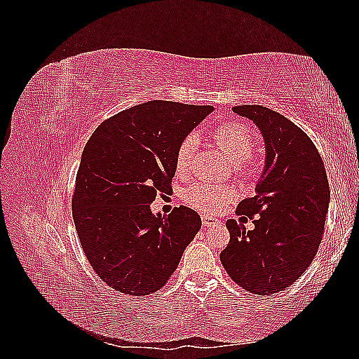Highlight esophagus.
<instances>
[{"label":"esophagus","mask_w":359,"mask_h":359,"mask_svg":"<svg viewBox=\"0 0 359 359\" xmlns=\"http://www.w3.org/2000/svg\"><path fill=\"white\" fill-rule=\"evenodd\" d=\"M219 224V220L217 219H212V217H210V215H202V226L205 227V229H210V227H214V226H217Z\"/></svg>","instance_id":"1"}]
</instances>
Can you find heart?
I'll list each match as a JSON object with an SVG mask.
<instances>
[{"mask_svg":"<svg viewBox=\"0 0 359 359\" xmlns=\"http://www.w3.org/2000/svg\"><path fill=\"white\" fill-rule=\"evenodd\" d=\"M215 144L222 148L223 153L233 163H238L236 168L245 170V163L253 154V137L248 130L240 124L226 123L217 127L212 132ZM196 147V137L193 135L186 136L177 149L175 154V170L178 175H187L190 170L191 157ZM233 198V191L226 186H211L205 182H194L182 193V199L193 208L203 212H214L222 210L226 203Z\"/></svg>","mask_w":359,"mask_h":359,"instance_id":"obj_1","label":"heart"}]
</instances>
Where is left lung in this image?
I'll return each instance as SVG.
<instances>
[{"label":"left lung","instance_id":"obj_1","mask_svg":"<svg viewBox=\"0 0 359 359\" xmlns=\"http://www.w3.org/2000/svg\"><path fill=\"white\" fill-rule=\"evenodd\" d=\"M232 111L257 126L265 142V168L256 196L236 214L255 229L227 220L231 240L220 260L235 283L256 295H273L306 273L318 253L330 206V184L319 151L290 119L259 104Z\"/></svg>","mask_w":359,"mask_h":359}]
</instances>
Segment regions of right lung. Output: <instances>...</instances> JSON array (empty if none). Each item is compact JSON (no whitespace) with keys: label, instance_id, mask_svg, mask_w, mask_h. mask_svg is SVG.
<instances>
[{"label":"right lung","instance_id":"1","mask_svg":"<svg viewBox=\"0 0 359 359\" xmlns=\"http://www.w3.org/2000/svg\"><path fill=\"white\" fill-rule=\"evenodd\" d=\"M212 106L151 100L106 119L85 145L72 201L73 222L93 269L107 286L148 295L166 285L201 229L187 206L151 212L172 190L175 154Z\"/></svg>","mask_w":359,"mask_h":359}]
</instances>
